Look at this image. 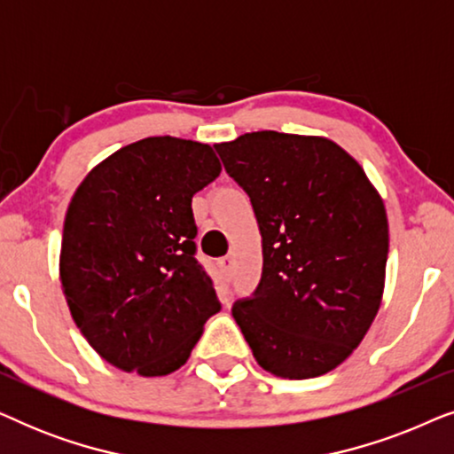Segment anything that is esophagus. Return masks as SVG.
<instances>
[{
  "instance_id": "1",
  "label": "esophagus",
  "mask_w": 454,
  "mask_h": 454,
  "mask_svg": "<svg viewBox=\"0 0 454 454\" xmlns=\"http://www.w3.org/2000/svg\"><path fill=\"white\" fill-rule=\"evenodd\" d=\"M219 269H221V272H223V277L227 278H231L233 277V258L231 256H223V258H219Z\"/></svg>"
}]
</instances>
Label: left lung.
I'll use <instances>...</instances> for the list:
<instances>
[{"label": "left lung", "mask_w": 454, "mask_h": 454, "mask_svg": "<svg viewBox=\"0 0 454 454\" xmlns=\"http://www.w3.org/2000/svg\"><path fill=\"white\" fill-rule=\"evenodd\" d=\"M250 196L262 275L231 314L270 374H326L362 343L380 308L387 210L362 167L316 136L272 129L215 145Z\"/></svg>", "instance_id": "8db88e82"}]
</instances>
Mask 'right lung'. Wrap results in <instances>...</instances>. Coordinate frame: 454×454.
<instances>
[{"instance_id": "add662e5", "label": "right lung", "mask_w": 454, "mask_h": 454, "mask_svg": "<svg viewBox=\"0 0 454 454\" xmlns=\"http://www.w3.org/2000/svg\"><path fill=\"white\" fill-rule=\"evenodd\" d=\"M221 163L194 140L154 136L95 167L67 207L59 278L72 318L115 368L165 376L221 309L196 258L192 196Z\"/></svg>"}]
</instances>
